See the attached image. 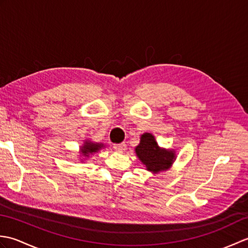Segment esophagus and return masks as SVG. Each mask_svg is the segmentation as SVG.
<instances>
[{
  "label": "esophagus",
  "mask_w": 248,
  "mask_h": 248,
  "mask_svg": "<svg viewBox=\"0 0 248 248\" xmlns=\"http://www.w3.org/2000/svg\"><path fill=\"white\" fill-rule=\"evenodd\" d=\"M114 149H115V151H117V152H120V154H123V152H124L125 149H127V145H125L124 143L116 144V145H114Z\"/></svg>",
  "instance_id": "1"
}]
</instances>
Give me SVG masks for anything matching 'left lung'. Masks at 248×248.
Listing matches in <instances>:
<instances>
[{
	"mask_svg": "<svg viewBox=\"0 0 248 248\" xmlns=\"http://www.w3.org/2000/svg\"><path fill=\"white\" fill-rule=\"evenodd\" d=\"M135 154L145 165L146 170L154 175L170 170L177 159L175 149L162 148L155 135L149 132L140 135V144L135 147Z\"/></svg>",
	"mask_w": 248,
	"mask_h": 248,
	"instance_id": "left-lung-1",
	"label": "left lung"
}]
</instances>
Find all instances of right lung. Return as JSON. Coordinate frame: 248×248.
<instances>
[{
	"label": "right lung",
	"mask_w": 248,
	"mask_h": 248,
	"mask_svg": "<svg viewBox=\"0 0 248 248\" xmlns=\"http://www.w3.org/2000/svg\"><path fill=\"white\" fill-rule=\"evenodd\" d=\"M104 147L105 146L102 143H96V141H93L89 139L85 140L83 145L80 147V151H78V154H80L78 156L81 157V162H84L93 154H96V152L103 149Z\"/></svg>",
	"instance_id": "1"
}]
</instances>
